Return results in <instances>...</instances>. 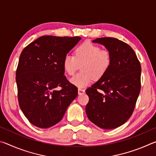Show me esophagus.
<instances>
[{"label":"esophagus","mask_w":156,"mask_h":156,"mask_svg":"<svg viewBox=\"0 0 156 156\" xmlns=\"http://www.w3.org/2000/svg\"><path fill=\"white\" fill-rule=\"evenodd\" d=\"M78 91L79 95H81V94H83L85 93V90H84V89H80V88H79L78 89Z\"/></svg>","instance_id":"34e87169"}]
</instances>
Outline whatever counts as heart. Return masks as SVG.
Instances as JSON below:
<instances>
[{
	"label": "heart",
	"mask_w": 156,
	"mask_h": 156,
	"mask_svg": "<svg viewBox=\"0 0 156 156\" xmlns=\"http://www.w3.org/2000/svg\"><path fill=\"white\" fill-rule=\"evenodd\" d=\"M111 53L101 49L99 46L85 42L75 50V56L67 54L63 58V69L72 76L80 67L82 71L70 79L71 83L79 88L85 87L94 81L98 80L109 70L112 65Z\"/></svg>",
	"instance_id": "heart-1"
}]
</instances>
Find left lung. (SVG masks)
<instances>
[{
    "label": "left lung",
    "mask_w": 156,
    "mask_h": 156,
    "mask_svg": "<svg viewBox=\"0 0 156 156\" xmlns=\"http://www.w3.org/2000/svg\"><path fill=\"white\" fill-rule=\"evenodd\" d=\"M93 43L104 45L112 61L107 72L86 90V113L100 128L115 129L133 113L140 91L141 65L133 49L117 38H98Z\"/></svg>",
    "instance_id": "8db88e82"
}]
</instances>
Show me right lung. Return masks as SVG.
Here are the masks:
<instances>
[{"label": "right lung", "mask_w": 156, "mask_h": 156, "mask_svg": "<svg viewBox=\"0 0 156 156\" xmlns=\"http://www.w3.org/2000/svg\"><path fill=\"white\" fill-rule=\"evenodd\" d=\"M80 40L44 36L21 52L16 74L18 103L34 126L45 129L59 122L78 96V88L64 76L62 61Z\"/></svg>", "instance_id": "1"}]
</instances>
